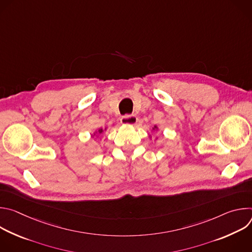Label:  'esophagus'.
Here are the masks:
<instances>
[{"instance_id": "obj_1", "label": "esophagus", "mask_w": 252, "mask_h": 252, "mask_svg": "<svg viewBox=\"0 0 252 252\" xmlns=\"http://www.w3.org/2000/svg\"><path fill=\"white\" fill-rule=\"evenodd\" d=\"M122 124L124 125H131V126H134L136 123H137V118L135 116H124L121 120Z\"/></svg>"}]
</instances>
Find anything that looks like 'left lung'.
I'll list each match as a JSON object with an SVG mask.
<instances>
[{
	"label": "left lung",
	"instance_id": "1",
	"mask_svg": "<svg viewBox=\"0 0 252 252\" xmlns=\"http://www.w3.org/2000/svg\"><path fill=\"white\" fill-rule=\"evenodd\" d=\"M155 128H157V126H155V127H154V129H155Z\"/></svg>",
	"mask_w": 252,
	"mask_h": 252
}]
</instances>
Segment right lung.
I'll list each match as a JSON object with an SVG mask.
<instances>
[{
    "label": "right lung",
    "instance_id": "obj_1",
    "mask_svg": "<svg viewBox=\"0 0 252 252\" xmlns=\"http://www.w3.org/2000/svg\"><path fill=\"white\" fill-rule=\"evenodd\" d=\"M103 131H104V129H103V128H99V129H98V130H97V132H98V133H99V134H100V133H102V132H103Z\"/></svg>",
    "mask_w": 252,
    "mask_h": 252
}]
</instances>
